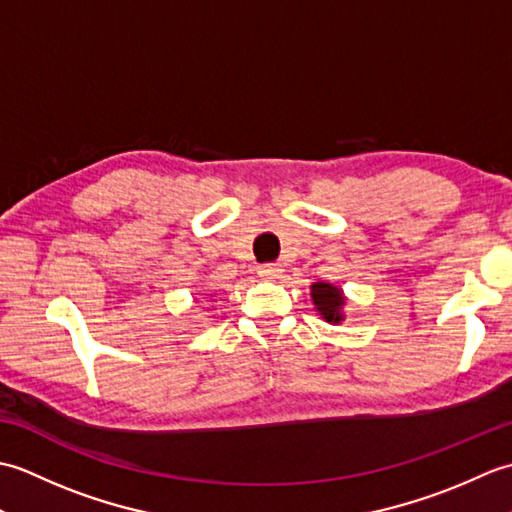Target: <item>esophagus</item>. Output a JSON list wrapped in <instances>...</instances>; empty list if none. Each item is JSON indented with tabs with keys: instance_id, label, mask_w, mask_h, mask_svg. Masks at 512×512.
<instances>
[{
	"instance_id": "obj_1",
	"label": "esophagus",
	"mask_w": 512,
	"mask_h": 512,
	"mask_svg": "<svg viewBox=\"0 0 512 512\" xmlns=\"http://www.w3.org/2000/svg\"><path fill=\"white\" fill-rule=\"evenodd\" d=\"M257 275L264 279H275L281 275V266L279 264H262L257 268Z\"/></svg>"
}]
</instances>
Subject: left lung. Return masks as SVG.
I'll list each match as a JSON object with an SVG mask.
<instances>
[{
	"label": "left lung",
	"mask_w": 512,
	"mask_h": 512,
	"mask_svg": "<svg viewBox=\"0 0 512 512\" xmlns=\"http://www.w3.org/2000/svg\"><path fill=\"white\" fill-rule=\"evenodd\" d=\"M312 301L317 310L323 314L325 321L339 323L341 321V306L345 303L341 290L330 284H314L312 286Z\"/></svg>",
	"instance_id": "obj_1"
}]
</instances>
